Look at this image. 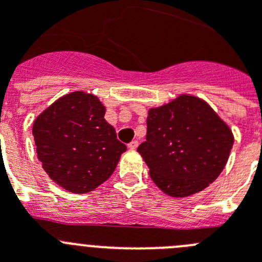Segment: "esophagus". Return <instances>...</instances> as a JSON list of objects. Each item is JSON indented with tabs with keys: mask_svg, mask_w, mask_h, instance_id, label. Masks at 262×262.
Segmentation results:
<instances>
[{
	"mask_svg": "<svg viewBox=\"0 0 262 262\" xmlns=\"http://www.w3.org/2000/svg\"><path fill=\"white\" fill-rule=\"evenodd\" d=\"M138 145H139L138 140H133V142L128 144V148L129 149H136V148H138Z\"/></svg>",
	"mask_w": 262,
	"mask_h": 262,
	"instance_id": "1",
	"label": "esophagus"
}]
</instances>
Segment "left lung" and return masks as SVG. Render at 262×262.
Masks as SVG:
<instances>
[{
  "instance_id": "1",
  "label": "left lung",
  "mask_w": 262,
  "mask_h": 262,
  "mask_svg": "<svg viewBox=\"0 0 262 262\" xmlns=\"http://www.w3.org/2000/svg\"><path fill=\"white\" fill-rule=\"evenodd\" d=\"M232 145V131L205 101L180 96L148 111L147 138L138 152L152 181L168 195L182 198L216 180Z\"/></svg>"
}]
</instances>
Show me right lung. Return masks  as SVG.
I'll return each instance as SVG.
<instances>
[{"label":"right lung","instance_id":"obj_1","mask_svg":"<svg viewBox=\"0 0 262 262\" xmlns=\"http://www.w3.org/2000/svg\"><path fill=\"white\" fill-rule=\"evenodd\" d=\"M93 94L73 92L35 119L32 135L43 169L71 193H88L107 180L127 149L105 120Z\"/></svg>","mask_w":262,"mask_h":262}]
</instances>
